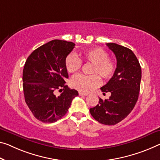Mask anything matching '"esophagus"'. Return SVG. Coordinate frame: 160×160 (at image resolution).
Masks as SVG:
<instances>
[{
	"mask_svg": "<svg viewBox=\"0 0 160 160\" xmlns=\"http://www.w3.org/2000/svg\"><path fill=\"white\" fill-rule=\"evenodd\" d=\"M78 94H79V96H87V95H88V94H87V93H83V92H78Z\"/></svg>",
	"mask_w": 160,
	"mask_h": 160,
	"instance_id": "1",
	"label": "esophagus"
}]
</instances>
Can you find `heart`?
<instances>
[{
    "instance_id": "obj_1",
    "label": "heart",
    "mask_w": 160,
    "mask_h": 160,
    "mask_svg": "<svg viewBox=\"0 0 160 160\" xmlns=\"http://www.w3.org/2000/svg\"><path fill=\"white\" fill-rule=\"evenodd\" d=\"M82 59L88 63H93L91 73L99 75L104 79H109L116 70L115 60L109 58V53L100 47L88 49L81 53ZM65 66L69 73H74L82 66V61L74 53H71L66 57ZM100 84V78L97 75L85 76L78 74L71 79L73 88L82 92H89Z\"/></svg>"
}]
</instances>
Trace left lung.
I'll return each instance as SVG.
<instances>
[{"instance_id": "left-lung-1", "label": "left lung", "mask_w": 160, "mask_h": 160, "mask_svg": "<svg viewBox=\"0 0 160 160\" xmlns=\"http://www.w3.org/2000/svg\"><path fill=\"white\" fill-rule=\"evenodd\" d=\"M107 46L116 56L117 68L113 77L101 90L103 94L110 92L111 96L104 101L99 98V104L89 111L101 124L114 125L128 116L136 104L142 70L138 59L129 48L114 43H107Z\"/></svg>"}]
</instances>
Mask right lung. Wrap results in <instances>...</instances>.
<instances>
[{
    "label": "right lung",
    "mask_w": 160,
    "mask_h": 160,
    "mask_svg": "<svg viewBox=\"0 0 160 160\" xmlns=\"http://www.w3.org/2000/svg\"><path fill=\"white\" fill-rule=\"evenodd\" d=\"M74 46L71 41L56 39L36 48L27 58L23 71L24 97L39 121L53 123L61 119L78 95L65 84L68 78L65 59ZM61 88L63 92L57 97L55 91Z\"/></svg>",
    "instance_id": "add662e5"
}]
</instances>
